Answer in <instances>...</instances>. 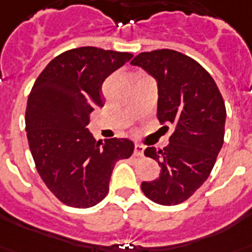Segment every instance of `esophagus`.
Wrapping results in <instances>:
<instances>
[{
  "mask_svg": "<svg viewBox=\"0 0 252 252\" xmlns=\"http://www.w3.org/2000/svg\"><path fill=\"white\" fill-rule=\"evenodd\" d=\"M135 155L136 156H143L144 155V145L135 144Z\"/></svg>",
  "mask_w": 252,
  "mask_h": 252,
  "instance_id": "1",
  "label": "esophagus"
}]
</instances>
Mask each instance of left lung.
Wrapping results in <instances>:
<instances>
[{"mask_svg": "<svg viewBox=\"0 0 252 252\" xmlns=\"http://www.w3.org/2000/svg\"><path fill=\"white\" fill-rule=\"evenodd\" d=\"M158 83V119L175 132L163 150L148 147L160 176L143 182L148 199L161 206L183 203L210 176L223 145L225 107L211 74L191 57L171 49L137 55L131 61Z\"/></svg>", "mask_w": 252, "mask_h": 252, "instance_id": "obj_1", "label": "left lung"}]
</instances>
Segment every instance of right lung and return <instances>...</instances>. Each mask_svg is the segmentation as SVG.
I'll list each match as a JSON object with an SVG mask.
<instances>
[{"label": "right lung", "instance_id": "right-lung-1", "mask_svg": "<svg viewBox=\"0 0 252 252\" xmlns=\"http://www.w3.org/2000/svg\"><path fill=\"white\" fill-rule=\"evenodd\" d=\"M133 56L83 46L66 50L46 65L28 98L27 136L36 168L59 200L88 208L107 196L117 160L128 159V139L96 141L89 113L104 105L101 85Z\"/></svg>", "mask_w": 252, "mask_h": 252}]
</instances>
